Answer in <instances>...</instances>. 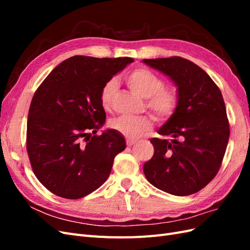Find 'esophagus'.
<instances>
[{"mask_svg":"<svg viewBox=\"0 0 250 250\" xmlns=\"http://www.w3.org/2000/svg\"><path fill=\"white\" fill-rule=\"evenodd\" d=\"M126 144H127V146H128V147H131V146H133V145H134L135 142H134V141H130V140H127Z\"/></svg>","mask_w":250,"mask_h":250,"instance_id":"esophagus-1","label":"esophagus"}]
</instances>
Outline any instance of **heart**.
<instances>
[{
    "mask_svg": "<svg viewBox=\"0 0 250 250\" xmlns=\"http://www.w3.org/2000/svg\"><path fill=\"white\" fill-rule=\"evenodd\" d=\"M126 83L131 92L147 99L146 106L157 120L165 121L175 113L178 106V94L171 86H164V81L156 74L145 67H139L127 75ZM117 92V81L108 80L102 86L100 102L105 110L111 106L113 96ZM110 127L129 140H137L147 134L153 127L149 117H120L110 122Z\"/></svg>",
    "mask_w": 250,
    "mask_h": 250,
    "instance_id": "1",
    "label": "heart"
}]
</instances>
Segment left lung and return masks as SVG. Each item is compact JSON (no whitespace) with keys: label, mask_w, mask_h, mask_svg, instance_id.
<instances>
[{"label":"left lung","mask_w":250,"mask_h":250,"mask_svg":"<svg viewBox=\"0 0 250 250\" xmlns=\"http://www.w3.org/2000/svg\"><path fill=\"white\" fill-rule=\"evenodd\" d=\"M175 83L178 106L151 139L154 154L144 165L149 183L176 196L197 193L213 180L229 139L221 90L200 66L179 56L144 59Z\"/></svg>","instance_id":"obj_1"}]
</instances>
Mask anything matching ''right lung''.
Returning <instances> with one entry per match:
<instances>
[{"mask_svg":"<svg viewBox=\"0 0 250 250\" xmlns=\"http://www.w3.org/2000/svg\"><path fill=\"white\" fill-rule=\"evenodd\" d=\"M131 62L130 57L73 56L36 89L28 113L27 152L35 176L53 194L82 198L108 178L126 143L115 129L96 134L106 119L100 92Z\"/></svg>","mask_w":250,"mask_h":250,"instance_id":"obj_1","label":"right lung"}]
</instances>
